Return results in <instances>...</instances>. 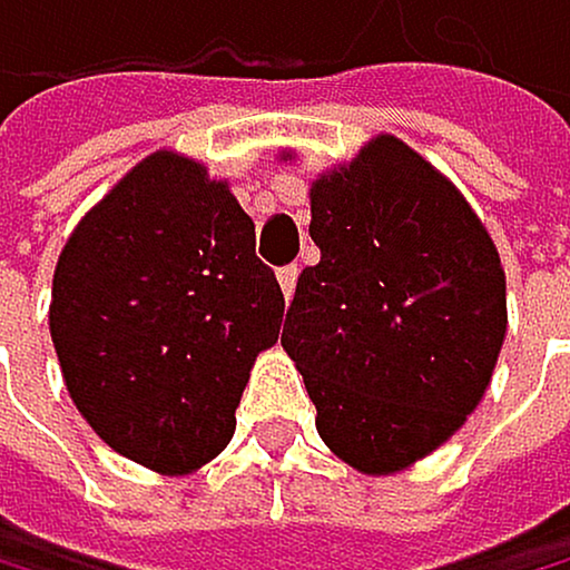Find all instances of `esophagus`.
<instances>
[{"mask_svg": "<svg viewBox=\"0 0 570 570\" xmlns=\"http://www.w3.org/2000/svg\"><path fill=\"white\" fill-rule=\"evenodd\" d=\"M278 282H282L285 299H292V292H296V282H299V267H296V264L282 267V271H278Z\"/></svg>", "mask_w": 570, "mask_h": 570, "instance_id": "1", "label": "esophagus"}]
</instances>
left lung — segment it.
<instances>
[{
  "mask_svg": "<svg viewBox=\"0 0 570 570\" xmlns=\"http://www.w3.org/2000/svg\"><path fill=\"white\" fill-rule=\"evenodd\" d=\"M309 238L282 346L317 432L364 474H392L446 442L479 400L507 335L500 253L464 196L379 135L309 188Z\"/></svg>",
  "mask_w": 570,
  "mask_h": 570,
  "instance_id": "8db88e82",
  "label": "left lung"
}]
</instances>
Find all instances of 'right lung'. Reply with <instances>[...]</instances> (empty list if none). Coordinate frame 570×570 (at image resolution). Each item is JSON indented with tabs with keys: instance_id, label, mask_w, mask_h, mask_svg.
Here are the masks:
<instances>
[{
	"instance_id": "1",
	"label": "right lung",
	"mask_w": 570,
	"mask_h": 570,
	"mask_svg": "<svg viewBox=\"0 0 570 570\" xmlns=\"http://www.w3.org/2000/svg\"><path fill=\"white\" fill-rule=\"evenodd\" d=\"M282 314V285L228 185L153 153L67 238L49 332L70 400L106 446L185 474L228 446Z\"/></svg>"
}]
</instances>
